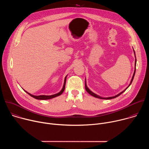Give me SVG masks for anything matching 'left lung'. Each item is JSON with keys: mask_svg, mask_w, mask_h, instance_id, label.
<instances>
[{"mask_svg": "<svg viewBox=\"0 0 149 149\" xmlns=\"http://www.w3.org/2000/svg\"><path fill=\"white\" fill-rule=\"evenodd\" d=\"M134 50V49H133ZM134 55H135V58H136V59H135V70H134V74H133V77H132V80H131V82H130V84H129V86L127 87L124 91H123L122 92H121V93H120L119 94H118L117 95H115V96H113V97H106V98H104V97H100V96H99V95H97V94H95V93H93L88 87H87V84H86H86H85V87H86V91L88 92V93H89L90 95H93V97H95V98H100V99H104V100H110V99H112V98H116V97H117L118 96H119L120 95H121L123 93H124L126 90H127V88H128L130 85H131V84H132V81H133V78H134V75H135V72H136V54H135V51H134Z\"/></svg>", "mask_w": 149, "mask_h": 149, "instance_id": "1", "label": "left lung"}]
</instances>
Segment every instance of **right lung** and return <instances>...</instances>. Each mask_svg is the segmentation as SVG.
I'll use <instances>...</instances> for the list:
<instances>
[{"label": "right lung", "mask_w": 149, "mask_h": 149, "mask_svg": "<svg viewBox=\"0 0 149 149\" xmlns=\"http://www.w3.org/2000/svg\"><path fill=\"white\" fill-rule=\"evenodd\" d=\"M66 78H67V76L65 77V79H64V83H63V88L61 90V91L57 93V94H54V95H32L30 93H28L27 91H25V92H26L29 95H31V97H33L35 99H37V100H49V99H51V98H53L54 97H56L57 96H59L60 95H61L62 94V93L63 92V91H64L65 90V83H66Z\"/></svg>", "instance_id": "obj_1"}]
</instances>
